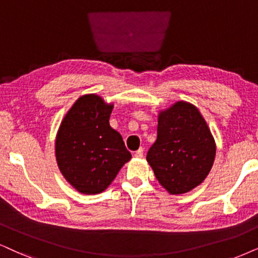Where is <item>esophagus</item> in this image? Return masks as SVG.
Listing matches in <instances>:
<instances>
[{
    "mask_svg": "<svg viewBox=\"0 0 258 258\" xmlns=\"http://www.w3.org/2000/svg\"><path fill=\"white\" fill-rule=\"evenodd\" d=\"M143 155H144V149H143V148H139V149L137 150V151L135 152V156H136V157H138V158L143 157Z\"/></svg>",
    "mask_w": 258,
    "mask_h": 258,
    "instance_id": "34e87169",
    "label": "esophagus"
}]
</instances>
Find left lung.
<instances>
[{
    "instance_id": "obj_1",
    "label": "left lung",
    "mask_w": 258,
    "mask_h": 258,
    "mask_svg": "<svg viewBox=\"0 0 258 258\" xmlns=\"http://www.w3.org/2000/svg\"><path fill=\"white\" fill-rule=\"evenodd\" d=\"M214 157L216 143L197 107L178 101L159 113L157 139L146 159L169 193H187L202 183Z\"/></svg>"
}]
</instances>
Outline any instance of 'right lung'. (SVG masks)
Segmentation results:
<instances>
[{"mask_svg": "<svg viewBox=\"0 0 258 258\" xmlns=\"http://www.w3.org/2000/svg\"><path fill=\"white\" fill-rule=\"evenodd\" d=\"M113 105L89 94L80 97L60 123L56 158L63 176L83 194L103 191L131 159L122 137L109 125Z\"/></svg>", "mask_w": 258, "mask_h": 258, "instance_id": "obj_1", "label": "right lung"}]
</instances>
